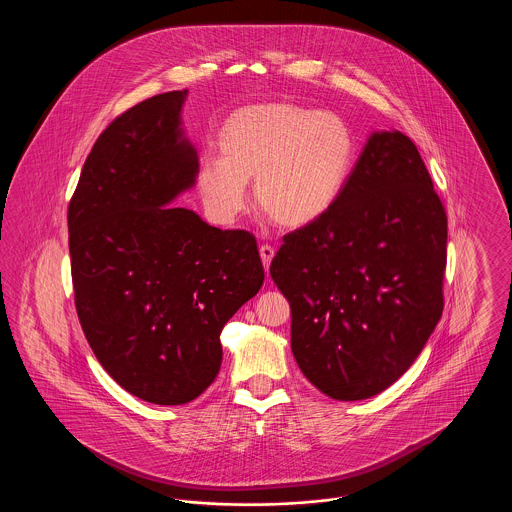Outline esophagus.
<instances>
[{
    "label": "esophagus",
    "instance_id": "obj_1",
    "mask_svg": "<svg viewBox=\"0 0 512 512\" xmlns=\"http://www.w3.org/2000/svg\"><path fill=\"white\" fill-rule=\"evenodd\" d=\"M259 253H261V261H263V267H265V270L268 272L270 263H272V259H274V247H270V245H261Z\"/></svg>",
    "mask_w": 512,
    "mask_h": 512
}]
</instances>
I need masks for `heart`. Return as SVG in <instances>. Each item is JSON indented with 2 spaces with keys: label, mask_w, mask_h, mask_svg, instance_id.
<instances>
[{
  "label": "heart",
  "mask_w": 512,
  "mask_h": 512,
  "mask_svg": "<svg viewBox=\"0 0 512 512\" xmlns=\"http://www.w3.org/2000/svg\"><path fill=\"white\" fill-rule=\"evenodd\" d=\"M217 157L195 172L209 217L230 224L244 213L247 182L259 211L282 228L322 219L338 201L355 161L347 122L332 111L290 101L251 103L232 111L217 134Z\"/></svg>",
  "instance_id": "1"
}]
</instances>
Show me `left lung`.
<instances>
[{"label": "left lung", "instance_id": "8db88e82", "mask_svg": "<svg viewBox=\"0 0 512 512\" xmlns=\"http://www.w3.org/2000/svg\"><path fill=\"white\" fill-rule=\"evenodd\" d=\"M445 261L447 217L418 149L372 132L334 207L270 265L305 378L338 401L390 388L441 318Z\"/></svg>", "mask_w": 512, "mask_h": 512}]
</instances>
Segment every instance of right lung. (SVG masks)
I'll use <instances>...</instances> for the list:
<instances>
[{"mask_svg": "<svg viewBox=\"0 0 512 512\" xmlns=\"http://www.w3.org/2000/svg\"><path fill=\"white\" fill-rule=\"evenodd\" d=\"M186 96H153L111 122L69 205L84 336L121 388L155 405L190 403L215 382L220 332L265 280L253 234L171 207L199 167Z\"/></svg>", "mask_w": 512, "mask_h": 512, "instance_id": "right-lung-1", "label": "right lung"}]
</instances>
